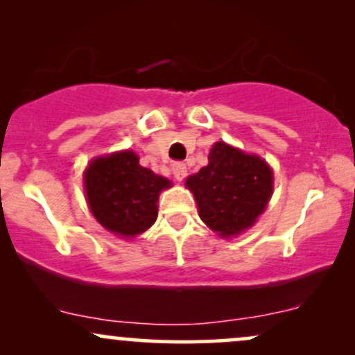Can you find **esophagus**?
<instances>
[{"label":"esophagus","instance_id":"34e87169","mask_svg":"<svg viewBox=\"0 0 355 355\" xmlns=\"http://www.w3.org/2000/svg\"><path fill=\"white\" fill-rule=\"evenodd\" d=\"M172 172H173V177L177 178L178 182H182L183 178L187 177V165L182 164V162H177V164H173L172 166Z\"/></svg>","mask_w":355,"mask_h":355}]
</instances>
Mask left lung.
Returning a JSON list of instances; mask_svg holds the SVG:
<instances>
[{"mask_svg":"<svg viewBox=\"0 0 355 355\" xmlns=\"http://www.w3.org/2000/svg\"><path fill=\"white\" fill-rule=\"evenodd\" d=\"M198 215L222 239L237 237L263 214L274 190V173L263 158L217 141L209 165L185 182Z\"/></svg>","mask_w":355,"mask_h":355,"instance_id":"1","label":"left lung"}]
</instances>
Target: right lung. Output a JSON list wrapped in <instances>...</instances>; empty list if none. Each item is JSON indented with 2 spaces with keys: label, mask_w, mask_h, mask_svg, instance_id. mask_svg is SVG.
Listing matches in <instances>:
<instances>
[{
  "label": "right lung",
  "mask_w": 355,
  "mask_h": 355,
  "mask_svg": "<svg viewBox=\"0 0 355 355\" xmlns=\"http://www.w3.org/2000/svg\"><path fill=\"white\" fill-rule=\"evenodd\" d=\"M138 160L132 150L96 157L83 175L93 217L121 239L137 237L153 225L160 191L172 187L168 178L145 168Z\"/></svg>",
  "instance_id": "right-lung-1"
}]
</instances>
